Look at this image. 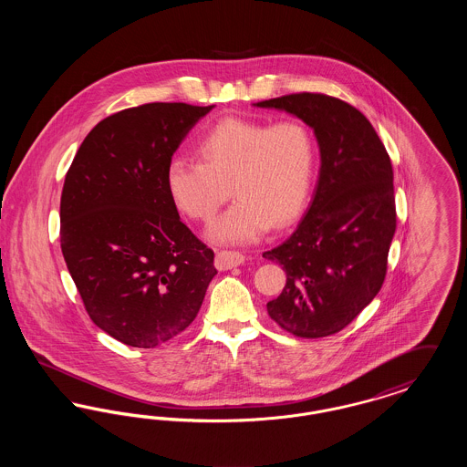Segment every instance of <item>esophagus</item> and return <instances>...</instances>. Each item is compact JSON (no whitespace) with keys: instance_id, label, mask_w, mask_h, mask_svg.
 <instances>
[{"instance_id":"esophagus-1","label":"esophagus","mask_w":467,"mask_h":467,"mask_svg":"<svg viewBox=\"0 0 467 467\" xmlns=\"http://www.w3.org/2000/svg\"><path fill=\"white\" fill-rule=\"evenodd\" d=\"M244 257L240 252L221 250V252H217V255H215V267H217L219 271H227V269L240 266V265H244Z\"/></svg>"}]
</instances>
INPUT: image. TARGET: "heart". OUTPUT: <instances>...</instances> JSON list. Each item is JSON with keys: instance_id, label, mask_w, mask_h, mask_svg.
Here are the masks:
<instances>
[{"instance_id": "heart-1", "label": "heart", "mask_w": 467, "mask_h": 467, "mask_svg": "<svg viewBox=\"0 0 467 467\" xmlns=\"http://www.w3.org/2000/svg\"><path fill=\"white\" fill-rule=\"evenodd\" d=\"M200 162L182 157L166 168V191L178 210L196 221H213L231 194L236 201L213 223L217 244H250L269 225L299 217L315 173V141L296 119L273 124L227 117L196 143Z\"/></svg>"}]
</instances>
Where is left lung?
I'll return each mask as SVG.
<instances>
[{
    "mask_svg": "<svg viewBox=\"0 0 467 467\" xmlns=\"http://www.w3.org/2000/svg\"><path fill=\"white\" fill-rule=\"evenodd\" d=\"M285 110L313 130L320 177L289 240L263 254L287 273L269 317L299 337L345 329L377 296L396 233L394 171L371 122L356 107L318 92L255 103Z\"/></svg>",
    "mask_w": 467,
    "mask_h": 467,
    "instance_id": "obj_1",
    "label": "left lung"
}]
</instances>
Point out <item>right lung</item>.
I'll return each mask as SVG.
<instances>
[{"label":"right lung","mask_w":467,"mask_h":467,"mask_svg":"<svg viewBox=\"0 0 467 467\" xmlns=\"http://www.w3.org/2000/svg\"><path fill=\"white\" fill-rule=\"evenodd\" d=\"M212 107L147 103L103 119L61 194V250L90 320L136 348L185 331L217 275L166 191L178 145Z\"/></svg>","instance_id":"1"}]
</instances>
